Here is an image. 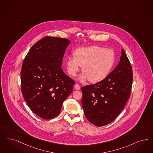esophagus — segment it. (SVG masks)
Masks as SVG:
<instances>
[{
    "label": "esophagus",
    "mask_w": 153,
    "mask_h": 153,
    "mask_svg": "<svg viewBox=\"0 0 153 153\" xmlns=\"http://www.w3.org/2000/svg\"><path fill=\"white\" fill-rule=\"evenodd\" d=\"M74 88H75V89L76 90H79L81 88H80V86H79V84H76L74 85Z\"/></svg>",
    "instance_id": "esophagus-1"
}]
</instances>
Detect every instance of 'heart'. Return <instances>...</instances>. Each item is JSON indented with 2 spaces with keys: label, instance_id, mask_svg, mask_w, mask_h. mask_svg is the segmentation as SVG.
Wrapping results in <instances>:
<instances>
[{
  "label": "heart",
  "instance_id": "b5f03b06",
  "mask_svg": "<svg viewBox=\"0 0 153 153\" xmlns=\"http://www.w3.org/2000/svg\"><path fill=\"white\" fill-rule=\"evenodd\" d=\"M74 55L67 58V70L71 75L75 76L82 65L84 72L79 76V81L88 79L91 82L103 80L110 71L115 60L112 50L98 46L79 48L74 51Z\"/></svg>",
  "mask_w": 153,
  "mask_h": 153
}]
</instances>
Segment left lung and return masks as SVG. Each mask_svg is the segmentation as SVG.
<instances>
[{"instance_id": "obj_1", "label": "left lung", "mask_w": 153, "mask_h": 153, "mask_svg": "<svg viewBox=\"0 0 153 153\" xmlns=\"http://www.w3.org/2000/svg\"><path fill=\"white\" fill-rule=\"evenodd\" d=\"M133 72L124 50L120 62L105 79L81 88L85 115L93 124L103 126L114 121L130 97Z\"/></svg>"}]
</instances>
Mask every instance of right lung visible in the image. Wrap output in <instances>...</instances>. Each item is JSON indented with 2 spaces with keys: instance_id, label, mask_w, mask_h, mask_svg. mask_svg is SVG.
I'll return each mask as SVG.
<instances>
[{
  "instance_id": "right-lung-1",
  "label": "right lung",
  "mask_w": 153,
  "mask_h": 153,
  "mask_svg": "<svg viewBox=\"0 0 153 153\" xmlns=\"http://www.w3.org/2000/svg\"><path fill=\"white\" fill-rule=\"evenodd\" d=\"M71 41L47 36L35 43L25 56L21 70V91L28 107L43 119L60 114L75 82L62 68Z\"/></svg>"
}]
</instances>
